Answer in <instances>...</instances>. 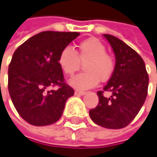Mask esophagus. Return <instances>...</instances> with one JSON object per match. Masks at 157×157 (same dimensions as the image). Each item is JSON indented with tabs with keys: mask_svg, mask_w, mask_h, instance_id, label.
Masks as SVG:
<instances>
[{
	"mask_svg": "<svg viewBox=\"0 0 157 157\" xmlns=\"http://www.w3.org/2000/svg\"><path fill=\"white\" fill-rule=\"evenodd\" d=\"M74 94H75L76 96H83V95H85V94H86V92H85V91H79V90H75V91H74Z\"/></svg>",
	"mask_w": 157,
	"mask_h": 157,
	"instance_id": "1",
	"label": "esophagus"
}]
</instances>
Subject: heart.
Here are the masks:
<instances>
[{"instance_id": "heart-1", "label": "heart", "mask_w": 157, "mask_h": 157, "mask_svg": "<svg viewBox=\"0 0 157 157\" xmlns=\"http://www.w3.org/2000/svg\"><path fill=\"white\" fill-rule=\"evenodd\" d=\"M85 63L83 73L78 74L69 81L76 89H87L98 85L99 79L107 81L113 75L115 63L111 55L106 53V46L96 38H88L77 45L73 51L64 48L59 57V65L67 75H73Z\"/></svg>"}]
</instances>
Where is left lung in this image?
I'll return each instance as SVG.
<instances>
[{
	"label": "left lung",
	"mask_w": 157,
	"mask_h": 157,
	"mask_svg": "<svg viewBox=\"0 0 157 157\" xmlns=\"http://www.w3.org/2000/svg\"><path fill=\"white\" fill-rule=\"evenodd\" d=\"M115 56L113 75L102 91H98V104L89 111L95 124L111 129L127 127L142 107L148 92L149 76L140 56L120 39L103 34ZM111 92L104 97L103 92Z\"/></svg>",
	"instance_id": "1"
}]
</instances>
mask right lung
Masks as SVG:
<instances>
[{"mask_svg":"<svg viewBox=\"0 0 157 157\" xmlns=\"http://www.w3.org/2000/svg\"><path fill=\"white\" fill-rule=\"evenodd\" d=\"M79 35V32L43 31L15 51L8 68V90L16 110L29 124H54L61 117L67 99L74 95L64 82L59 57ZM55 85L59 88L49 90Z\"/></svg>","mask_w":157,"mask_h":157,"instance_id":"1","label":"right lung"}]
</instances>
